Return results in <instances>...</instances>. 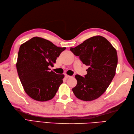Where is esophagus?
<instances>
[{"instance_id":"34e87169","label":"esophagus","mask_w":134,"mask_h":134,"mask_svg":"<svg viewBox=\"0 0 134 134\" xmlns=\"http://www.w3.org/2000/svg\"><path fill=\"white\" fill-rule=\"evenodd\" d=\"M70 77H71V76H70V75H67V74H65V78H70Z\"/></svg>"}]
</instances>
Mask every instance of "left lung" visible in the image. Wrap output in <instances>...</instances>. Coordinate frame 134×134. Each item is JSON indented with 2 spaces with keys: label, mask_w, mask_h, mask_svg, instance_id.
Here are the masks:
<instances>
[{
  "label": "left lung",
  "mask_w": 134,
  "mask_h": 134,
  "mask_svg": "<svg viewBox=\"0 0 134 134\" xmlns=\"http://www.w3.org/2000/svg\"><path fill=\"white\" fill-rule=\"evenodd\" d=\"M70 51L88 66L87 74L83 77L76 75V86L72 89L78 99L91 101L102 96L116 74L117 54L108 40L96 36L84 41Z\"/></svg>",
  "instance_id": "1"
}]
</instances>
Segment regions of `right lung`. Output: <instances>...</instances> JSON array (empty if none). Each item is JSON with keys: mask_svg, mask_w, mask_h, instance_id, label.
<instances>
[{"mask_svg": "<svg viewBox=\"0 0 134 134\" xmlns=\"http://www.w3.org/2000/svg\"><path fill=\"white\" fill-rule=\"evenodd\" d=\"M66 47H59L48 40L34 37L19 47L16 67L25 92L36 100L52 99L61 84L63 74L50 71Z\"/></svg>", "mask_w": 134, "mask_h": 134, "instance_id": "right-lung-1", "label": "right lung"}]
</instances>
